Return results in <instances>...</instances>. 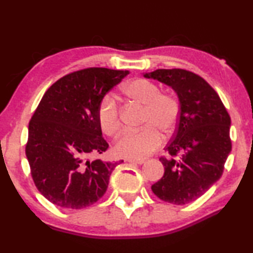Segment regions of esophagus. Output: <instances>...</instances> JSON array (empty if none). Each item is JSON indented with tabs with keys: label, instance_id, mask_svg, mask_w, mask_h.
<instances>
[{
	"label": "esophagus",
	"instance_id": "esophagus-1",
	"mask_svg": "<svg viewBox=\"0 0 253 253\" xmlns=\"http://www.w3.org/2000/svg\"><path fill=\"white\" fill-rule=\"evenodd\" d=\"M128 163H133V164H138V165H141V164L144 163V159H126Z\"/></svg>",
	"mask_w": 253,
	"mask_h": 253
}]
</instances>
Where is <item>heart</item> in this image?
<instances>
[{"mask_svg": "<svg viewBox=\"0 0 253 253\" xmlns=\"http://www.w3.org/2000/svg\"><path fill=\"white\" fill-rule=\"evenodd\" d=\"M127 98L143 106L142 125L137 130H126L115 144L122 157L141 159L148 157L162 143V135L175 130L180 117V101L175 95L161 91L158 84L147 79H134L123 87ZM97 122L103 133L115 136L122 128L120 108L115 96L106 94L97 106Z\"/></svg>", "mask_w": 253, "mask_h": 253, "instance_id": "1", "label": "heart"}]
</instances>
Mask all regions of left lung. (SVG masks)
<instances>
[{"label": "left lung", "mask_w": 253, "mask_h": 253, "mask_svg": "<svg viewBox=\"0 0 253 253\" xmlns=\"http://www.w3.org/2000/svg\"><path fill=\"white\" fill-rule=\"evenodd\" d=\"M170 86L180 101V117L162 156V179L151 186L162 201L184 205L204 195L222 175L230 150V117L216 91L198 74L183 69L145 73Z\"/></svg>", "instance_id": "8db88e82"}]
</instances>
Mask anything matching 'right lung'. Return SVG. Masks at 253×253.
Masks as SVG:
<instances>
[{"instance_id":"obj_1","label":"right lung","mask_w":253,"mask_h":253,"mask_svg":"<svg viewBox=\"0 0 253 253\" xmlns=\"http://www.w3.org/2000/svg\"><path fill=\"white\" fill-rule=\"evenodd\" d=\"M127 74L87 67L60 78L44 92L28 124L25 152L35 187L52 204L79 210L105 194L112 170L123 161L92 158L109 148L97 106Z\"/></svg>"}]
</instances>
